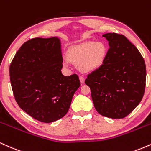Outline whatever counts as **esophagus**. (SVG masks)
<instances>
[{"label":"esophagus","instance_id":"1","mask_svg":"<svg viewBox=\"0 0 151 151\" xmlns=\"http://www.w3.org/2000/svg\"><path fill=\"white\" fill-rule=\"evenodd\" d=\"M79 80H80L81 84H83L84 83V80H85V79H84V77H82L81 76H80V77H79Z\"/></svg>","mask_w":151,"mask_h":151}]
</instances>
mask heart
<instances>
[{
  "label": "heart",
  "mask_w": 151,
  "mask_h": 151,
  "mask_svg": "<svg viewBox=\"0 0 151 151\" xmlns=\"http://www.w3.org/2000/svg\"><path fill=\"white\" fill-rule=\"evenodd\" d=\"M108 47L104 42H84L69 48L67 52L68 60L63 61V67L68 68L69 61L77 65L80 72L91 73L104 65L108 55Z\"/></svg>",
  "instance_id": "heart-1"
}]
</instances>
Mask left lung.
I'll return each instance as SVG.
<instances>
[{"label": "left lung", "instance_id": "left-lung-1", "mask_svg": "<svg viewBox=\"0 0 151 151\" xmlns=\"http://www.w3.org/2000/svg\"><path fill=\"white\" fill-rule=\"evenodd\" d=\"M109 42L106 61L99 70L87 76L91 98L98 113L111 119L127 116L140 104L146 79L145 61L125 36L102 35Z\"/></svg>", "mask_w": 151, "mask_h": 151}]
</instances>
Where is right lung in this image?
<instances>
[{"label": "right lung", "instance_id": "right-lung-1", "mask_svg": "<svg viewBox=\"0 0 151 151\" xmlns=\"http://www.w3.org/2000/svg\"><path fill=\"white\" fill-rule=\"evenodd\" d=\"M61 47L57 37L30 40L20 47L10 66L17 103L41 122H54L65 116L80 86L77 74H62Z\"/></svg>", "mask_w": 151, "mask_h": 151}]
</instances>
